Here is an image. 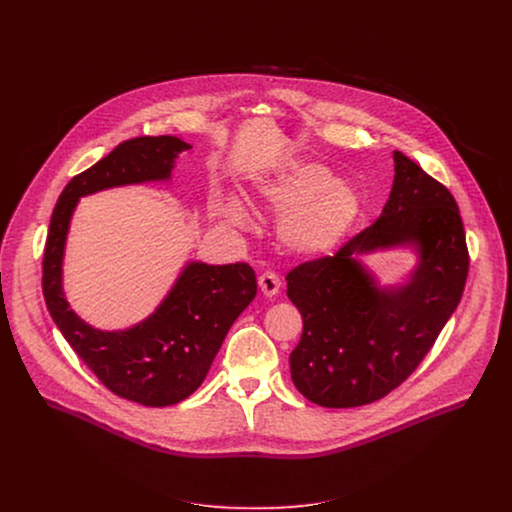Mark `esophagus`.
<instances>
[{"instance_id": "esophagus-1", "label": "esophagus", "mask_w": 512, "mask_h": 512, "mask_svg": "<svg viewBox=\"0 0 512 512\" xmlns=\"http://www.w3.org/2000/svg\"><path fill=\"white\" fill-rule=\"evenodd\" d=\"M258 286H260V292L264 293L266 297H274L282 288V280L276 272H264L258 278Z\"/></svg>"}]
</instances>
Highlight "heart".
<instances>
[{
	"mask_svg": "<svg viewBox=\"0 0 512 512\" xmlns=\"http://www.w3.org/2000/svg\"><path fill=\"white\" fill-rule=\"evenodd\" d=\"M254 203L282 215L278 224L280 240L299 254H323L335 248L357 219L361 201L353 187L333 181V173L307 161H292L274 175L260 177L252 189ZM224 219L234 226H246L248 213L242 203L224 207Z\"/></svg>",
	"mask_w": 512,
	"mask_h": 512,
	"instance_id": "1",
	"label": "heart"
}]
</instances>
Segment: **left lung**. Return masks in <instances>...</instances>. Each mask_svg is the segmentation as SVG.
<instances>
[{
  "mask_svg": "<svg viewBox=\"0 0 512 512\" xmlns=\"http://www.w3.org/2000/svg\"><path fill=\"white\" fill-rule=\"evenodd\" d=\"M392 157L396 175L382 215L333 256L286 276L303 317L290 355L293 384L325 408L365 406L398 388L430 353L465 288L469 250L453 195L404 153ZM406 241L421 250L411 284L378 291L354 256Z\"/></svg>",
  "mask_w": 512,
  "mask_h": 512,
  "instance_id": "1",
  "label": "left lung"
}]
</instances>
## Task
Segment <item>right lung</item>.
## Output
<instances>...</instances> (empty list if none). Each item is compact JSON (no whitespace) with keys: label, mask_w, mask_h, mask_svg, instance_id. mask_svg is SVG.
<instances>
[{"label":"right lung","mask_w":512,"mask_h":512,"mask_svg":"<svg viewBox=\"0 0 512 512\" xmlns=\"http://www.w3.org/2000/svg\"><path fill=\"white\" fill-rule=\"evenodd\" d=\"M189 147L173 136L134 138L74 175L55 205L43 254L45 303L74 353L110 392L151 408L177 404L201 386L230 325L256 297L254 270L244 262H193L144 323L104 333L69 309L61 288L63 248L78 197L167 179L177 153Z\"/></svg>","instance_id":"right-lung-1"}]
</instances>
